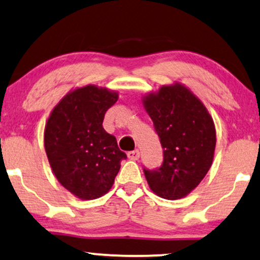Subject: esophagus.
<instances>
[{
    "label": "esophagus",
    "instance_id": "obj_1",
    "mask_svg": "<svg viewBox=\"0 0 260 260\" xmlns=\"http://www.w3.org/2000/svg\"><path fill=\"white\" fill-rule=\"evenodd\" d=\"M127 156H128V158H129V159L137 160V159H139L140 153H139V151H138V150H134V151H129V152H127Z\"/></svg>",
    "mask_w": 260,
    "mask_h": 260
}]
</instances>
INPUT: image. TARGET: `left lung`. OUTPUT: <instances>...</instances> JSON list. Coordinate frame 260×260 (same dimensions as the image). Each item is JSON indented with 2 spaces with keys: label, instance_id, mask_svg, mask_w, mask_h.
<instances>
[{
  "label": "left lung",
  "instance_id": "1",
  "mask_svg": "<svg viewBox=\"0 0 260 260\" xmlns=\"http://www.w3.org/2000/svg\"><path fill=\"white\" fill-rule=\"evenodd\" d=\"M143 104L163 149L162 166L144 168L147 183L160 198L181 199L199 185L212 164L216 129L211 115L179 83L146 94Z\"/></svg>",
  "mask_w": 260,
  "mask_h": 260
}]
</instances>
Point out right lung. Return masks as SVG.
I'll use <instances>...</instances> for the list:
<instances>
[{
	"label": "right lung",
	"instance_id": "right-lung-1",
	"mask_svg": "<svg viewBox=\"0 0 260 260\" xmlns=\"http://www.w3.org/2000/svg\"><path fill=\"white\" fill-rule=\"evenodd\" d=\"M119 93L96 85L68 92L51 111L44 147L58 182L79 199L108 193L126 153L103 128L104 115Z\"/></svg>",
	"mask_w": 260,
	"mask_h": 260
}]
</instances>
